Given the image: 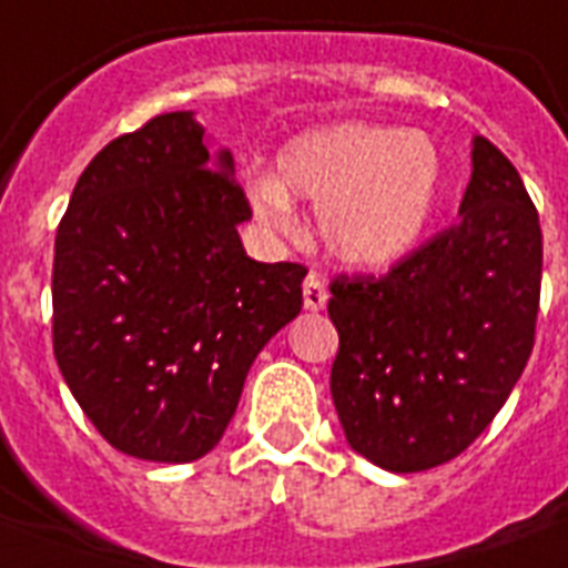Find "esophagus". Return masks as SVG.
I'll return each mask as SVG.
<instances>
[{"label": "esophagus", "mask_w": 568, "mask_h": 568, "mask_svg": "<svg viewBox=\"0 0 568 568\" xmlns=\"http://www.w3.org/2000/svg\"><path fill=\"white\" fill-rule=\"evenodd\" d=\"M327 288H324V283H321L318 274H310L306 280H303V306L310 312H321L324 306H327Z\"/></svg>", "instance_id": "esophagus-1"}]
</instances>
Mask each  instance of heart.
I'll return each instance as SVG.
<instances>
[{"label": "heart", "mask_w": 568, "mask_h": 568, "mask_svg": "<svg viewBox=\"0 0 568 568\" xmlns=\"http://www.w3.org/2000/svg\"><path fill=\"white\" fill-rule=\"evenodd\" d=\"M445 191V159L422 129L338 120L288 138L276 176L247 185L253 212L280 235L297 232L294 200L318 205V239L354 271H388L430 230Z\"/></svg>", "instance_id": "heart-1"}]
</instances>
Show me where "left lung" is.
<instances>
[{"instance_id":"8db88e82","label":"left lung","mask_w":568,"mask_h":568,"mask_svg":"<svg viewBox=\"0 0 568 568\" xmlns=\"http://www.w3.org/2000/svg\"><path fill=\"white\" fill-rule=\"evenodd\" d=\"M539 280L537 209L501 150L475 135L459 221L383 280L329 285V392L347 445L395 475L463 454L528 365Z\"/></svg>"}]
</instances>
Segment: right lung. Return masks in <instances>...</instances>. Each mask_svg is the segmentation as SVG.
Instances as JSON below:
<instances>
[{"instance_id": "obj_1", "label": "right lung", "mask_w": 568, "mask_h": 568, "mask_svg": "<svg viewBox=\"0 0 568 568\" xmlns=\"http://www.w3.org/2000/svg\"><path fill=\"white\" fill-rule=\"evenodd\" d=\"M244 221L232 153L212 150L194 111L120 135L75 182L55 235V359L129 457H205L250 365L301 315L306 267L250 258Z\"/></svg>"}]
</instances>
